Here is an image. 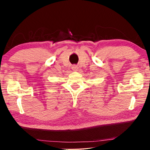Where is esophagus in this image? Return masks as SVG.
<instances>
[{
	"label": "esophagus",
	"instance_id": "obj_1",
	"mask_svg": "<svg viewBox=\"0 0 150 150\" xmlns=\"http://www.w3.org/2000/svg\"><path fill=\"white\" fill-rule=\"evenodd\" d=\"M72 69L74 71H77L78 69V67L77 65H73L72 67Z\"/></svg>",
	"mask_w": 150,
	"mask_h": 150
}]
</instances>
